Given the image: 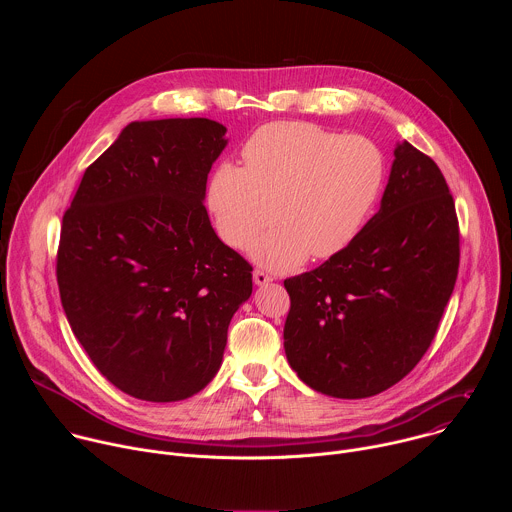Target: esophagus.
I'll list each match as a JSON object with an SVG mask.
<instances>
[{
	"mask_svg": "<svg viewBox=\"0 0 512 512\" xmlns=\"http://www.w3.org/2000/svg\"><path fill=\"white\" fill-rule=\"evenodd\" d=\"M253 281H255L257 285H267L269 281H273V277H271L267 271H263V269H255V271H253Z\"/></svg>",
	"mask_w": 512,
	"mask_h": 512,
	"instance_id": "34e87169",
	"label": "esophagus"
}]
</instances>
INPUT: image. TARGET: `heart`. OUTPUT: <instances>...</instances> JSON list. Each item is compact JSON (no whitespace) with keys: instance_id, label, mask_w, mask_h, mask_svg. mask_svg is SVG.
Masks as SVG:
<instances>
[{"instance_id":"1","label":"heart","mask_w":512,"mask_h":512,"mask_svg":"<svg viewBox=\"0 0 512 512\" xmlns=\"http://www.w3.org/2000/svg\"><path fill=\"white\" fill-rule=\"evenodd\" d=\"M243 160L245 166L214 168L206 206L216 233L235 249H245L273 218L279 221L251 247L271 269L344 251L387 186V158L377 141L306 121L259 127L243 145Z\"/></svg>"}]
</instances>
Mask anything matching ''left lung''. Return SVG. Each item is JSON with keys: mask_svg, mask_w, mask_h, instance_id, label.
Returning a JSON list of instances; mask_svg holds the SVG:
<instances>
[{"mask_svg": "<svg viewBox=\"0 0 512 512\" xmlns=\"http://www.w3.org/2000/svg\"><path fill=\"white\" fill-rule=\"evenodd\" d=\"M460 267L454 196L437 164L403 141L381 210L320 267L283 281V346L312 389L373 397L431 346Z\"/></svg>", "mask_w": 512, "mask_h": 512, "instance_id": "8db88e82", "label": "left lung"}]
</instances>
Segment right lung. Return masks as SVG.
I'll use <instances>...</instances> for the list:
<instances>
[{
	"label": "right lung",
	"mask_w": 512,
	"mask_h": 512,
	"mask_svg": "<svg viewBox=\"0 0 512 512\" xmlns=\"http://www.w3.org/2000/svg\"><path fill=\"white\" fill-rule=\"evenodd\" d=\"M225 133L204 117L129 123L62 216L66 320L97 371L141 401L204 389L253 291L251 263L216 237L202 202Z\"/></svg>",
	"instance_id": "add662e5"
}]
</instances>
